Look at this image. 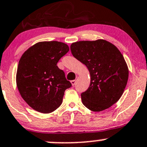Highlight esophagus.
I'll return each instance as SVG.
<instances>
[{
	"label": "esophagus",
	"instance_id": "1",
	"mask_svg": "<svg viewBox=\"0 0 147 147\" xmlns=\"http://www.w3.org/2000/svg\"><path fill=\"white\" fill-rule=\"evenodd\" d=\"M71 84H72V86H74L75 84H76V80H72V81H71Z\"/></svg>",
	"mask_w": 147,
	"mask_h": 147
}]
</instances>
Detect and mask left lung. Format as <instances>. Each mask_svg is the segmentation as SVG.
<instances>
[{
  "label": "left lung",
  "instance_id": "left-lung-1",
  "mask_svg": "<svg viewBox=\"0 0 147 147\" xmlns=\"http://www.w3.org/2000/svg\"><path fill=\"white\" fill-rule=\"evenodd\" d=\"M70 50L90 74V87L81 94L83 105L93 112H101L116 103L129 77L128 67L117 47L100 39L73 42Z\"/></svg>",
  "mask_w": 147,
  "mask_h": 147
}]
</instances>
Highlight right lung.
Segmentation results:
<instances>
[{
    "mask_svg": "<svg viewBox=\"0 0 147 147\" xmlns=\"http://www.w3.org/2000/svg\"><path fill=\"white\" fill-rule=\"evenodd\" d=\"M69 51L58 41H44L31 46L19 60L16 84L20 95L30 107L50 113L60 106L66 89L72 86L57 63Z\"/></svg>",
    "mask_w": 147,
    "mask_h": 147,
    "instance_id": "1",
    "label": "right lung"
}]
</instances>
